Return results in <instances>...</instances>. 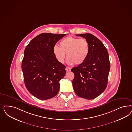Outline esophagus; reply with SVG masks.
<instances>
[{"mask_svg":"<svg viewBox=\"0 0 132 132\" xmlns=\"http://www.w3.org/2000/svg\"><path fill=\"white\" fill-rule=\"evenodd\" d=\"M65 70H67V72H69V71H70L71 70V68H69V67H67L65 68Z\"/></svg>","mask_w":132,"mask_h":132,"instance_id":"esophagus-1","label":"esophagus"}]
</instances>
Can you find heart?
Returning a JSON list of instances; mask_svg holds the SVG:
<instances>
[{
    "label": "heart",
    "instance_id": "obj_1",
    "mask_svg": "<svg viewBox=\"0 0 132 132\" xmlns=\"http://www.w3.org/2000/svg\"><path fill=\"white\" fill-rule=\"evenodd\" d=\"M59 45V47L55 45L52 51L56 59L61 64L64 63L66 54L69 64H83L89 55V43L86 39L69 36L62 39Z\"/></svg>",
    "mask_w": 132,
    "mask_h": 132
}]
</instances>
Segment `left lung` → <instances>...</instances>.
I'll return each instance as SVG.
<instances>
[{
	"label": "left lung",
	"mask_w": 132,
	"mask_h": 132,
	"mask_svg": "<svg viewBox=\"0 0 132 132\" xmlns=\"http://www.w3.org/2000/svg\"><path fill=\"white\" fill-rule=\"evenodd\" d=\"M89 43L90 52L83 64L73 68V89L77 95L87 100L98 97L107 85L110 63L107 50L98 38L90 34H76Z\"/></svg>",
	"instance_id": "left-lung-1"
}]
</instances>
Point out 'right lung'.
Returning <instances> with one entry per match:
<instances>
[{
    "mask_svg": "<svg viewBox=\"0 0 132 132\" xmlns=\"http://www.w3.org/2000/svg\"><path fill=\"white\" fill-rule=\"evenodd\" d=\"M65 35L41 34L26 47L21 66L25 85L30 93L40 100L53 98L59 91L65 66L56 59L52 50Z\"/></svg>",
    "mask_w": 132,
    "mask_h": 132,
    "instance_id": "right-lung-1",
    "label": "right lung"
}]
</instances>
